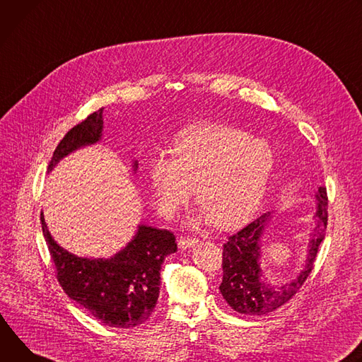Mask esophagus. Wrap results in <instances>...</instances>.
I'll return each instance as SVG.
<instances>
[{
  "instance_id": "1",
  "label": "esophagus",
  "mask_w": 362,
  "mask_h": 362,
  "mask_svg": "<svg viewBox=\"0 0 362 362\" xmlns=\"http://www.w3.org/2000/svg\"><path fill=\"white\" fill-rule=\"evenodd\" d=\"M198 243V240H195V238H192V237H180L178 238V246L181 247V249H189V247H192V246H195Z\"/></svg>"
}]
</instances>
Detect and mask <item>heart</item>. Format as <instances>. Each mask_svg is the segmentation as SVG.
Segmentation results:
<instances>
[{"label": "heart", "instance_id": "obj_1", "mask_svg": "<svg viewBox=\"0 0 362 362\" xmlns=\"http://www.w3.org/2000/svg\"><path fill=\"white\" fill-rule=\"evenodd\" d=\"M173 156L151 165L156 209L171 217L197 187L202 217L221 230L243 224L256 213L274 167V153L266 141L218 124L184 129L174 142Z\"/></svg>", "mask_w": 362, "mask_h": 362}]
</instances>
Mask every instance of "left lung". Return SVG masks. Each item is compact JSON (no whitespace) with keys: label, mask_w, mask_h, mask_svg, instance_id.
Instances as JSON below:
<instances>
[{"label":"left lung","mask_w":362,"mask_h":362,"mask_svg":"<svg viewBox=\"0 0 362 362\" xmlns=\"http://www.w3.org/2000/svg\"><path fill=\"white\" fill-rule=\"evenodd\" d=\"M316 197V227L308 245V255L303 270L288 284L269 285L262 279L260 269V238L270 213H264L245 228L230 235L223 246V282L220 292L226 302L238 313L266 315L276 310L305 284L313 269L317 249L325 238L328 224V197L327 189L319 187Z\"/></svg>","instance_id":"8db88e82"}]
</instances>
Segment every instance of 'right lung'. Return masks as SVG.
Wrapping results in <instances>:
<instances>
[{
	"label": "right lung",
	"instance_id": "1",
	"mask_svg": "<svg viewBox=\"0 0 362 362\" xmlns=\"http://www.w3.org/2000/svg\"><path fill=\"white\" fill-rule=\"evenodd\" d=\"M103 107L71 128L53 152L49 173L73 151L100 141ZM138 163H134L136 171ZM43 235L66 295L85 308L103 325L134 328L152 315L159 296L160 264L177 252L175 235L168 230L138 226L125 249L110 259L78 257L60 247L52 237L43 213Z\"/></svg>",
	"mask_w": 362,
	"mask_h": 362
}]
</instances>
